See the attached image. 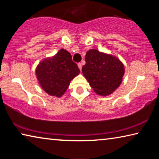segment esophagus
<instances>
[{
    "label": "esophagus",
    "mask_w": 159,
    "mask_h": 159,
    "mask_svg": "<svg viewBox=\"0 0 159 159\" xmlns=\"http://www.w3.org/2000/svg\"><path fill=\"white\" fill-rule=\"evenodd\" d=\"M78 66H79V69L80 70V71H81V69H82V64L81 63H79V64H78Z\"/></svg>",
    "instance_id": "1"
}]
</instances>
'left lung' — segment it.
<instances>
[{
  "instance_id": "8db88e82",
  "label": "left lung",
  "mask_w": 159,
  "mask_h": 159,
  "mask_svg": "<svg viewBox=\"0 0 159 159\" xmlns=\"http://www.w3.org/2000/svg\"><path fill=\"white\" fill-rule=\"evenodd\" d=\"M85 61L83 74L98 95H109L120 85L125 69L117 57L92 49L86 53Z\"/></svg>"
}]
</instances>
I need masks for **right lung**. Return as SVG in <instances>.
<instances>
[{
	"mask_svg": "<svg viewBox=\"0 0 159 159\" xmlns=\"http://www.w3.org/2000/svg\"><path fill=\"white\" fill-rule=\"evenodd\" d=\"M79 73L80 69L72 61L71 54L64 49L52 57L44 59L36 69L37 79L43 90L57 98L66 92L70 81Z\"/></svg>",
	"mask_w": 159,
	"mask_h": 159,
	"instance_id": "obj_1",
	"label": "right lung"
}]
</instances>
